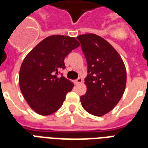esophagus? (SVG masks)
Wrapping results in <instances>:
<instances>
[{
    "label": "esophagus",
    "instance_id": "1",
    "mask_svg": "<svg viewBox=\"0 0 148 148\" xmlns=\"http://www.w3.org/2000/svg\"><path fill=\"white\" fill-rule=\"evenodd\" d=\"M82 81H83V79L81 78V77H78V78L77 79L76 81H75V84H79L82 83Z\"/></svg>",
    "mask_w": 148,
    "mask_h": 148
}]
</instances>
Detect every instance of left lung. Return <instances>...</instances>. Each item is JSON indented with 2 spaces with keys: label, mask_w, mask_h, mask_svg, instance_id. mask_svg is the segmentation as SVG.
Instances as JSON below:
<instances>
[{
  "label": "left lung",
  "mask_w": 148,
  "mask_h": 148,
  "mask_svg": "<svg viewBox=\"0 0 148 148\" xmlns=\"http://www.w3.org/2000/svg\"><path fill=\"white\" fill-rule=\"evenodd\" d=\"M77 39L88 63L87 92L81 97V104L87 112L101 117L114 109L124 95L125 65L112 45L100 36L85 34Z\"/></svg>",
  "instance_id": "left-lung-1"
}]
</instances>
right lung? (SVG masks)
Returning a JSON list of instances; mask_svg holds the SVG:
<instances>
[{"instance_id": "1", "label": "right lung", "mask_w": 148, "mask_h": 148, "mask_svg": "<svg viewBox=\"0 0 148 148\" xmlns=\"http://www.w3.org/2000/svg\"><path fill=\"white\" fill-rule=\"evenodd\" d=\"M80 46L74 38L51 35L40 41L25 57L19 73L20 89L28 105L40 115H50L62 106L74 84L58 77L64 69V58Z\"/></svg>"}]
</instances>
